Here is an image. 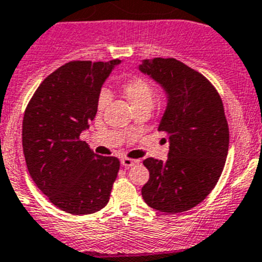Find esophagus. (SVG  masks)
Returning a JSON list of instances; mask_svg holds the SVG:
<instances>
[{"label":"esophagus","mask_w":262,"mask_h":262,"mask_svg":"<svg viewBox=\"0 0 262 262\" xmlns=\"http://www.w3.org/2000/svg\"><path fill=\"white\" fill-rule=\"evenodd\" d=\"M140 163V160L138 159H129V158H122L121 159V164L124 167H126V168H129V167L132 166H136V164Z\"/></svg>","instance_id":"esophagus-1"}]
</instances>
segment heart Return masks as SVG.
<instances>
[{
    "instance_id": "1",
    "label": "heart",
    "mask_w": 262,
    "mask_h": 262,
    "mask_svg": "<svg viewBox=\"0 0 262 262\" xmlns=\"http://www.w3.org/2000/svg\"><path fill=\"white\" fill-rule=\"evenodd\" d=\"M122 94L128 99V102L134 108L147 105L151 108L152 99H154V90L150 82L146 81L142 77H132L126 79L122 84ZM110 93L107 90H102L98 96V111L102 112L110 103Z\"/></svg>"
}]
</instances>
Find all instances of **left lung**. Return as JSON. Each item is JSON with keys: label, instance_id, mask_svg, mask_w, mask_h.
I'll return each instance as SVG.
<instances>
[{"label": "left lung", "instance_id": "obj_1", "mask_svg": "<svg viewBox=\"0 0 262 262\" xmlns=\"http://www.w3.org/2000/svg\"><path fill=\"white\" fill-rule=\"evenodd\" d=\"M140 72L166 93L158 130L169 142L166 162L143 160L150 178L142 197L155 210L187 211L206 199L225 167L230 134L222 99L204 75L175 58L143 60Z\"/></svg>", "mask_w": 262, "mask_h": 262}]
</instances>
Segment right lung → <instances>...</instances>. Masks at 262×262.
<instances>
[{"mask_svg":"<svg viewBox=\"0 0 262 262\" xmlns=\"http://www.w3.org/2000/svg\"><path fill=\"white\" fill-rule=\"evenodd\" d=\"M119 63L70 61L40 83L26 108L22 145L30 176L67 213L93 214L110 201L119 159L95 154L79 136L95 117L100 89Z\"/></svg>","mask_w":262,"mask_h":262,"instance_id":"obj_1","label":"right lung"}]
</instances>
